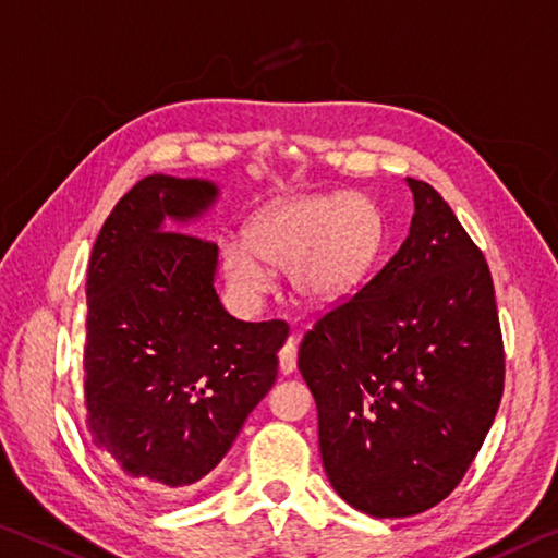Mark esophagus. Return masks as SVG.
<instances>
[{"label":"esophagus","instance_id":"34e87169","mask_svg":"<svg viewBox=\"0 0 558 558\" xmlns=\"http://www.w3.org/2000/svg\"><path fill=\"white\" fill-rule=\"evenodd\" d=\"M295 367H298V340L290 338L280 348V369H282V375H290V373H295Z\"/></svg>","mask_w":558,"mask_h":558}]
</instances>
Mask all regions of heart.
Returning a JSON list of instances; mask_svg holds the SVG:
<instances>
[{
	"label": "heart",
	"mask_w": 558,
	"mask_h": 558,
	"mask_svg": "<svg viewBox=\"0 0 558 558\" xmlns=\"http://www.w3.org/2000/svg\"><path fill=\"white\" fill-rule=\"evenodd\" d=\"M379 214L357 193L305 196L272 206L247 226V245L220 247L231 288L245 303L268 293L269 268H288L290 282L313 303H335L357 288L379 245Z\"/></svg>",
	"instance_id": "1"
}]
</instances>
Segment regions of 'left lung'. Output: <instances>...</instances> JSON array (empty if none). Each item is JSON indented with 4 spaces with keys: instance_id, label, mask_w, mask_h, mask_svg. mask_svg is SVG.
<instances>
[{
    "instance_id": "1",
    "label": "left lung",
    "mask_w": 558,
    "mask_h": 558,
    "mask_svg": "<svg viewBox=\"0 0 558 558\" xmlns=\"http://www.w3.org/2000/svg\"><path fill=\"white\" fill-rule=\"evenodd\" d=\"M410 235L298 352L327 480L352 507L402 519L464 480L504 392V340L484 253L429 183Z\"/></svg>"
}]
</instances>
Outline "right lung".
<instances>
[{
	"label": "right lung",
	"mask_w": 558,
	"mask_h": 558,
	"mask_svg": "<svg viewBox=\"0 0 558 558\" xmlns=\"http://www.w3.org/2000/svg\"><path fill=\"white\" fill-rule=\"evenodd\" d=\"M214 198L208 181L146 175L104 220L86 270V432L131 480L168 489L216 470L276 383L290 332L228 315L218 245L175 228Z\"/></svg>",
	"instance_id": "right-lung-1"
}]
</instances>
